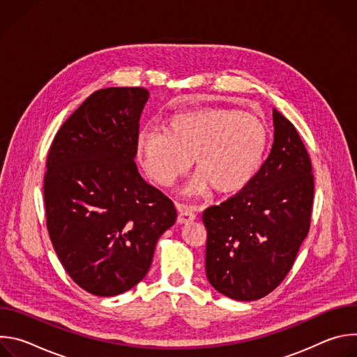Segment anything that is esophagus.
I'll use <instances>...</instances> for the list:
<instances>
[{"label":"esophagus","mask_w":357,"mask_h":357,"mask_svg":"<svg viewBox=\"0 0 357 357\" xmlns=\"http://www.w3.org/2000/svg\"><path fill=\"white\" fill-rule=\"evenodd\" d=\"M196 219L195 212L186 206H178V223L185 225L188 222H193Z\"/></svg>","instance_id":"esophagus-1"}]
</instances>
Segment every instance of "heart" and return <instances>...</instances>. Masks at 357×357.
I'll return each instance as SVG.
<instances>
[{"instance_id":"obj_1","label":"heart","mask_w":357,"mask_h":357,"mask_svg":"<svg viewBox=\"0 0 357 357\" xmlns=\"http://www.w3.org/2000/svg\"><path fill=\"white\" fill-rule=\"evenodd\" d=\"M268 144L264 123L252 114L205 107L172 116L168 132L142 128L137 154L146 175L168 188L185 176L195 160L197 178L188 195L230 196L256 176Z\"/></svg>"}]
</instances>
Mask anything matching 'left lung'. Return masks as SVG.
Instances as JSON below:
<instances>
[{"mask_svg":"<svg viewBox=\"0 0 357 357\" xmlns=\"http://www.w3.org/2000/svg\"><path fill=\"white\" fill-rule=\"evenodd\" d=\"M274 142L250 185L203 212L208 230L206 275L236 301H256L289 273L308 236L314 175L295 127L273 110Z\"/></svg>","mask_w":357,"mask_h":357,"instance_id":"1","label":"left lung"}]
</instances>
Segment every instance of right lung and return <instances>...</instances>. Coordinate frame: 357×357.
Masks as SVG:
<instances>
[{
	"label": "right lung",
	"instance_id": "right-lung-1",
	"mask_svg": "<svg viewBox=\"0 0 357 357\" xmlns=\"http://www.w3.org/2000/svg\"><path fill=\"white\" fill-rule=\"evenodd\" d=\"M142 87L94 91L58 131L46 161V226L58 257L84 291L114 296L148 273L174 203L135 165Z\"/></svg>",
	"mask_w": 357,
	"mask_h": 357
}]
</instances>
